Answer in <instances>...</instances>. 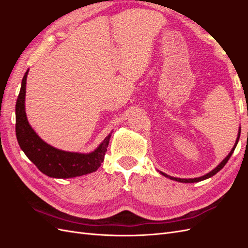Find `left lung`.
<instances>
[{
    "mask_svg": "<svg viewBox=\"0 0 248 248\" xmlns=\"http://www.w3.org/2000/svg\"><path fill=\"white\" fill-rule=\"evenodd\" d=\"M240 133H241V127H240L239 128V131H238V137H237V140H236V142H235V145H234V147H232V149L231 150V152L229 153V155L226 157V158H224L218 166H217L214 170H212L211 171H209L208 174H206V175H204V176H202V177H199V178H193V179H181V178H174V177H170V176H169V175H167V174H164V172H162V171H160V174L161 175H163L164 177H168V178H170V179H171V180H175V181H178V182H182V183H194V182H200V181H202V180H206V179H208V178H210V177H212V176H214L215 174H217V172H218L224 166H226V163L229 161V159H230V157L232 156V154L234 153V151H235V148H236V146H237V144H238V141H239V138H240Z\"/></svg>",
    "mask_w": 248,
    "mask_h": 248,
    "instance_id": "8db88e82",
    "label": "left lung"
}]
</instances>
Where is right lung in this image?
Returning a JSON list of instances; mask_svg holds the SVG:
<instances>
[{"label":"right lung","instance_id":"obj_1","mask_svg":"<svg viewBox=\"0 0 248 248\" xmlns=\"http://www.w3.org/2000/svg\"><path fill=\"white\" fill-rule=\"evenodd\" d=\"M28 72L29 69L21 80L16 106V132L20 149L41 172L51 178H73L84 176L98 170L108 151L110 133L96 150L88 154L67 152L46 144L37 136L27 119L25 97Z\"/></svg>","mask_w":248,"mask_h":248}]
</instances>
